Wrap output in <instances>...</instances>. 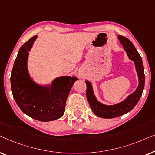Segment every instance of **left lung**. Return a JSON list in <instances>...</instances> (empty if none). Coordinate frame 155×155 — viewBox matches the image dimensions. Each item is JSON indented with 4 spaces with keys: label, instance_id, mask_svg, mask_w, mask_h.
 <instances>
[{
    "label": "left lung",
    "instance_id": "left-lung-1",
    "mask_svg": "<svg viewBox=\"0 0 155 155\" xmlns=\"http://www.w3.org/2000/svg\"><path fill=\"white\" fill-rule=\"evenodd\" d=\"M118 40L123 45V49L126 52L128 58L135 64V67L138 77V86L136 90L130 94L123 101L114 105H106L98 101L95 96L92 84L86 80V97L91 108L93 112L97 116L102 118H113L119 117L133 110L141 98L142 91L145 86V73L142 58L135 49L133 43L128 39L121 35H117Z\"/></svg>",
    "mask_w": 155,
    "mask_h": 155
}]
</instances>
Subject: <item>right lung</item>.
<instances>
[{
  "instance_id": "1",
  "label": "right lung",
  "mask_w": 155,
  "mask_h": 155,
  "mask_svg": "<svg viewBox=\"0 0 155 155\" xmlns=\"http://www.w3.org/2000/svg\"><path fill=\"white\" fill-rule=\"evenodd\" d=\"M37 38H30L18 51L11 72V90L16 104L25 114L37 120L48 122L64 115L67 97L79 79L62 76L46 85L37 84L28 69L29 51Z\"/></svg>"
}]
</instances>
